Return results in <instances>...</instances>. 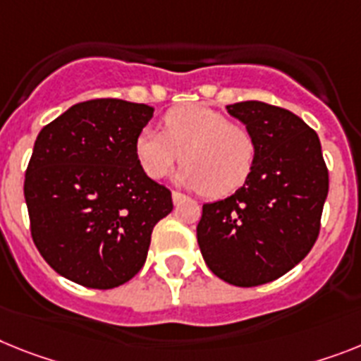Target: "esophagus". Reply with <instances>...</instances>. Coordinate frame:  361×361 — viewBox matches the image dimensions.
I'll return each mask as SVG.
<instances>
[{
	"label": "esophagus",
	"mask_w": 361,
	"mask_h": 361,
	"mask_svg": "<svg viewBox=\"0 0 361 361\" xmlns=\"http://www.w3.org/2000/svg\"><path fill=\"white\" fill-rule=\"evenodd\" d=\"M181 200H185V195H181L178 190H172V202H174V204H180Z\"/></svg>",
	"instance_id": "34e87169"
}]
</instances>
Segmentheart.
I'll use <instances>...</instances> for the list:
<instances>
[{"label":"heart","instance_id":"obj_1","mask_svg":"<svg viewBox=\"0 0 361 361\" xmlns=\"http://www.w3.org/2000/svg\"><path fill=\"white\" fill-rule=\"evenodd\" d=\"M257 154L259 143L246 124L202 104L176 106L163 117V132L147 126L135 137V157L148 178L161 180L181 157L178 181L209 198L240 189Z\"/></svg>","mask_w":361,"mask_h":361}]
</instances>
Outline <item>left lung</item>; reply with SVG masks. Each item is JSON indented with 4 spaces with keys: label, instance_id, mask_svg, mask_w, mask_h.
<instances>
[{
    "label": "left lung",
    "instance_id": "8db88e82",
    "mask_svg": "<svg viewBox=\"0 0 361 361\" xmlns=\"http://www.w3.org/2000/svg\"><path fill=\"white\" fill-rule=\"evenodd\" d=\"M227 111L255 134L257 163L235 195L204 205L196 238L216 277L250 288L283 277L310 253L329 169L317 134L292 111L259 101Z\"/></svg>",
    "mask_w": 361,
    "mask_h": 361
}]
</instances>
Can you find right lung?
I'll list each match as a JSON object with an SVG mask.
<instances>
[{"mask_svg":"<svg viewBox=\"0 0 361 361\" xmlns=\"http://www.w3.org/2000/svg\"><path fill=\"white\" fill-rule=\"evenodd\" d=\"M152 111L121 99L78 102L35 141L23 183L32 242L56 274L86 288L134 277L154 226L174 207L135 157Z\"/></svg>","mask_w":361,"mask_h":361,"instance_id":"1","label":"right lung"}]
</instances>
